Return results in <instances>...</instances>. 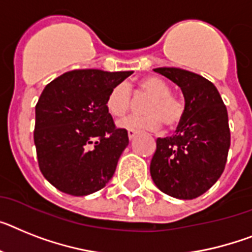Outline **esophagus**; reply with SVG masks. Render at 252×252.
I'll use <instances>...</instances> for the list:
<instances>
[{"label":"esophagus","mask_w":252,"mask_h":252,"mask_svg":"<svg viewBox=\"0 0 252 252\" xmlns=\"http://www.w3.org/2000/svg\"><path fill=\"white\" fill-rule=\"evenodd\" d=\"M136 134H137V130L128 129V137H129V139L134 138V137H136Z\"/></svg>","instance_id":"esophagus-1"}]
</instances>
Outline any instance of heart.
<instances>
[{"mask_svg": "<svg viewBox=\"0 0 252 252\" xmlns=\"http://www.w3.org/2000/svg\"><path fill=\"white\" fill-rule=\"evenodd\" d=\"M139 94L150 97L146 103L143 116H126L119 120L118 126L124 129L158 130L161 122L169 128L178 126L185 115V105L181 100L173 97L170 87L158 77H146L137 84ZM130 107V91L126 84H118L110 91L106 98V110L111 116L120 118Z\"/></svg>", "mask_w": 252, "mask_h": 252, "instance_id": "1", "label": "heart"}]
</instances>
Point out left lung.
<instances>
[{
  "label": "left lung",
  "mask_w": 252,
  "mask_h": 252,
  "mask_svg": "<svg viewBox=\"0 0 252 252\" xmlns=\"http://www.w3.org/2000/svg\"><path fill=\"white\" fill-rule=\"evenodd\" d=\"M182 90L185 115L172 137L156 139L150 173L156 187L181 200L208 191L225 168L230 132L227 107L206 78L178 67H156Z\"/></svg>",
  "instance_id": "left-lung-1"
}]
</instances>
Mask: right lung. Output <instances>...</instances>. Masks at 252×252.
I'll list each match as a JSON object with an SVG mask.
<instances>
[{
	"instance_id": "right-lung-1",
	"label": "right lung",
	"mask_w": 252,
	"mask_h": 252,
	"mask_svg": "<svg viewBox=\"0 0 252 252\" xmlns=\"http://www.w3.org/2000/svg\"><path fill=\"white\" fill-rule=\"evenodd\" d=\"M132 73L71 70L44 87L35 105L34 145L42 174L59 191L87 196L113 178L129 139L114 124L106 98Z\"/></svg>"
}]
</instances>
